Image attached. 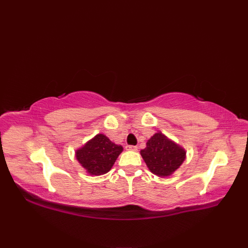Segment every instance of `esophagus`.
I'll list each match as a JSON object with an SVG mask.
<instances>
[{
  "mask_svg": "<svg viewBox=\"0 0 248 248\" xmlns=\"http://www.w3.org/2000/svg\"><path fill=\"white\" fill-rule=\"evenodd\" d=\"M125 149H127V150H138V147H136V146H133V145H127V146H125Z\"/></svg>",
  "mask_w": 248,
  "mask_h": 248,
  "instance_id": "obj_1",
  "label": "esophagus"
}]
</instances>
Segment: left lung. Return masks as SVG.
<instances>
[{"label": "left lung", "mask_w": 248, "mask_h": 248, "mask_svg": "<svg viewBox=\"0 0 248 248\" xmlns=\"http://www.w3.org/2000/svg\"><path fill=\"white\" fill-rule=\"evenodd\" d=\"M140 155L150 171L162 177L171 175L186 159L183 148L162 133H155L147 141L146 148L140 150Z\"/></svg>", "instance_id": "8db88e82"}]
</instances>
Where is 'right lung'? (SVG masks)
I'll list each match as a JSON object with an SVG mask.
<instances>
[{
    "instance_id": "add662e5",
    "label": "right lung",
    "mask_w": 248,
    "mask_h": 248,
    "mask_svg": "<svg viewBox=\"0 0 248 248\" xmlns=\"http://www.w3.org/2000/svg\"><path fill=\"white\" fill-rule=\"evenodd\" d=\"M121 151L123 147L114 144L105 135L98 134L83 148L78 149L76 156L89 173L99 176L112 168Z\"/></svg>"
}]
</instances>
